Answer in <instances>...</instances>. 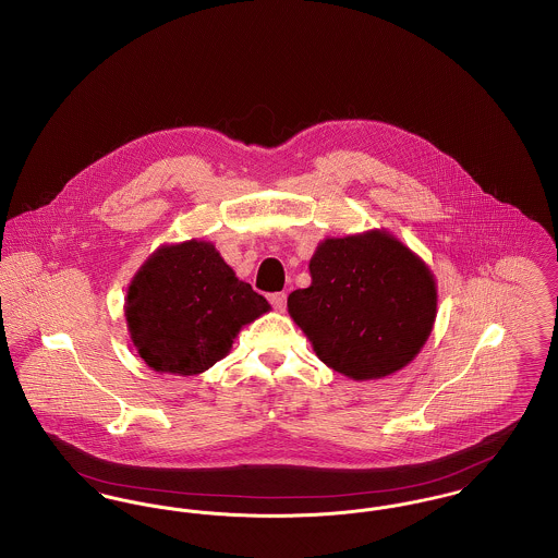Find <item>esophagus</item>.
<instances>
[{
	"label": "esophagus",
	"instance_id": "1",
	"mask_svg": "<svg viewBox=\"0 0 558 558\" xmlns=\"http://www.w3.org/2000/svg\"><path fill=\"white\" fill-rule=\"evenodd\" d=\"M269 303H271L278 312H284V307H287V293H271V295H269Z\"/></svg>",
	"mask_w": 558,
	"mask_h": 558
}]
</instances>
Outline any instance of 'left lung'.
<instances>
[{"mask_svg": "<svg viewBox=\"0 0 558 558\" xmlns=\"http://www.w3.org/2000/svg\"><path fill=\"white\" fill-rule=\"evenodd\" d=\"M307 267L310 287L287 305L325 365L365 383L416 359L435 325L437 280L410 246L386 229L325 238Z\"/></svg>", "mask_w": 558, "mask_h": 558, "instance_id": "left-lung-1", "label": "left lung"}]
</instances>
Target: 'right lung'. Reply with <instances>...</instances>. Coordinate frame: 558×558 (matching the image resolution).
<instances>
[{
    "instance_id": "right-lung-1",
    "label": "right lung",
    "mask_w": 558,
    "mask_h": 558,
    "mask_svg": "<svg viewBox=\"0 0 558 558\" xmlns=\"http://www.w3.org/2000/svg\"><path fill=\"white\" fill-rule=\"evenodd\" d=\"M271 305L240 280L213 242L161 244L133 274L125 320L140 359L159 374L195 376L231 352Z\"/></svg>"
}]
</instances>
